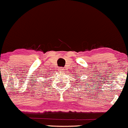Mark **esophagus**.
I'll return each instance as SVG.
<instances>
[{
  "label": "esophagus",
  "instance_id": "1",
  "mask_svg": "<svg viewBox=\"0 0 128 128\" xmlns=\"http://www.w3.org/2000/svg\"><path fill=\"white\" fill-rule=\"evenodd\" d=\"M60 71H62V72H63V70H64V68H60Z\"/></svg>",
  "mask_w": 128,
  "mask_h": 128
}]
</instances>
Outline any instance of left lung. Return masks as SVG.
<instances>
[{
  "label": "left lung",
  "instance_id": "1",
  "mask_svg": "<svg viewBox=\"0 0 128 128\" xmlns=\"http://www.w3.org/2000/svg\"><path fill=\"white\" fill-rule=\"evenodd\" d=\"M77 78H80V77H77ZM83 82H84V81H83ZM83 83H84V82H83ZM82 84H83V83H82Z\"/></svg>",
  "mask_w": 128,
  "mask_h": 128
}]
</instances>
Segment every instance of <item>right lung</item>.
Wrapping results in <instances>:
<instances>
[{
	"mask_svg": "<svg viewBox=\"0 0 128 128\" xmlns=\"http://www.w3.org/2000/svg\"><path fill=\"white\" fill-rule=\"evenodd\" d=\"M45 83H46V82H45Z\"/></svg>",
	"mask_w": 128,
	"mask_h": 128,
	"instance_id": "obj_1",
	"label": "right lung"
}]
</instances>
